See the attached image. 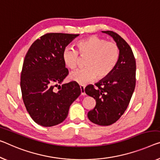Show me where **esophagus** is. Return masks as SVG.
Listing matches in <instances>:
<instances>
[{
    "label": "esophagus",
    "mask_w": 160,
    "mask_h": 160,
    "mask_svg": "<svg viewBox=\"0 0 160 160\" xmlns=\"http://www.w3.org/2000/svg\"><path fill=\"white\" fill-rule=\"evenodd\" d=\"M80 88L81 95H85V87L83 86V85H80Z\"/></svg>",
    "instance_id": "esophagus-1"
}]
</instances>
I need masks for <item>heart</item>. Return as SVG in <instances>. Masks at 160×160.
I'll use <instances>...</instances> for the list:
<instances>
[{
	"instance_id": "1",
	"label": "heart",
	"mask_w": 160,
	"mask_h": 160,
	"mask_svg": "<svg viewBox=\"0 0 160 160\" xmlns=\"http://www.w3.org/2000/svg\"><path fill=\"white\" fill-rule=\"evenodd\" d=\"M78 52L71 47H66L62 52V60L67 68L74 70L80 57H88L85 69L74 71L70 79L80 85H85L95 78L103 79L110 74L119 59V48L116 43L107 42L103 38L91 36L77 43Z\"/></svg>"
}]
</instances>
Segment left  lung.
I'll return each mask as SVG.
<instances>
[{
	"label": "left lung",
	"mask_w": 160,
	"mask_h": 160,
	"mask_svg": "<svg viewBox=\"0 0 160 160\" xmlns=\"http://www.w3.org/2000/svg\"><path fill=\"white\" fill-rule=\"evenodd\" d=\"M113 38L120 54L113 70L95 86L89 85L85 92L96 101L92 110L88 113L91 122L108 126L117 121L129 104L136 85V61L129 45L122 37L111 31H103Z\"/></svg>",
	"instance_id": "obj_1"
}]
</instances>
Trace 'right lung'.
<instances>
[{
	"label": "right lung",
	"mask_w": 160,
	"mask_h": 160,
	"mask_svg": "<svg viewBox=\"0 0 160 160\" xmlns=\"http://www.w3.org/2000/svg\"><path fill=\"white\" fill-rule=\"evenodd\" d=\"M78 36L47 34L36 40L26 54L21 75L23 101L31 117L40 126L49 127L62 122L81 93L78 83L62 84L69 72L62 60L63 50Z\"/></svg>",
	"instance_id": "right-lung-1"
}]
</instances>
